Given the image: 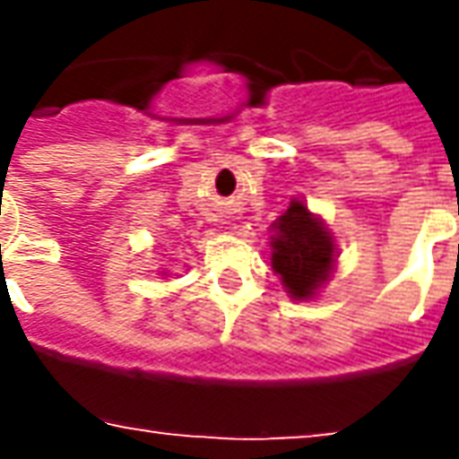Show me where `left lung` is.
<instances>
[{"instance_id":"left-lung-1","label":"left lung","mask_w":459,"mask_h":459,"mask_svg":"<svg viewBox=\"0 0 459 459\" xmlns=\"http://www.w3.org/2000/svg\"><path fill=\"white\" fill-rule=\"evenodd\" d=\"M271 265L293 299H311L334 265V239L301 202H291L273 224Z\"/></svg>"}]
</instances>
